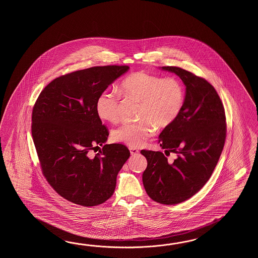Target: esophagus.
Segmentation results:
<instances>
[{
  "label": "esophagus",
  "mask_w": 258,
  "mask_h": 258,
  "mask_svg": "<svg viewBox=\"0 0 258 258\" xmlns=\"http://www.w3.org/2000/svg\"><path fill=\"white\" fill-rule=\"evenodd\" d=\"M129 150H130V153H131L132 156H136V155H138L139 154V150L136 148H132L130 147L129 148Z\"/></svg>",
  "instance_id": "1"
}]
</instances>
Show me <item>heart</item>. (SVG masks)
<instances>
[{"label":"heart","instance_id":"heart-1","mask_svg":"<svg viewBox=\"0 0 258 258\" xmlns=\"http://www.w3.org/2000/svg\"><path fill=\"white\" fill-rule=\"evenodd\" d=\"M125 99L140 102L137 122H124L111 132L115 142L139 147L156 130L170 126L180 115L184 102V88L174 77H159L139 71L127 76L119 87ZM104 91L96 100V112L103 121L115 122L120 117L121 96Z\"/></svg>","mask_w":258,"mask_h":258}]
</instances>
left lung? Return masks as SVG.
Returning a JSON list of instances; mask_svg holds the SVG:
<instances>
[{
  "label": "left lung",
  "mask_w": 258,
  "mask_h": 258,
  "mask_svg": "<svg viewBox=\"0 0 258 258\" xmlns=\"http://www.w3.org/2000/svg\"><path fill=\"white\" fill-rule=\"evenodd\" d=\"M186 87L179 117L160 133V151L141 150L148 160L143 184L148 197L158 203L175 205L192 198L209 181L226 140L223 103L214 87L203 77L176 66H163Z\"/></svg>",
  "instance_id": "obj_1"
}]
</instances>
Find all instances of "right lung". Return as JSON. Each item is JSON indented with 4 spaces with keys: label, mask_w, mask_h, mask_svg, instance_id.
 Returning a JSON list of instances; mask_svg holds the SVG:
<instances>
[{
    "label": "right lung",
    "mask_w": 258,
    "mask_h": 258,
    "mask_svg": "<svg viewBox=\"0 0 258 258\" xmlns=\"http://www.w3.org/2000/svg\"><path fill=\"white\" fill-rule=\"evenodd\" d=\"M127 66H94L55 78L39 94L31 133L41 171L61 198L83 207L104 203L130 157L121 144L104 145L109 130L96 112V100Z\"/></svg>",
    "instance_id": "add662e5"
}]
</instances>
